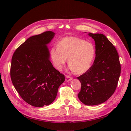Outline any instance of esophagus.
<instances>
[{"instance_id":"obj_1","label":"esophagus","mask_w":131,"mask_h":131,"mask_svg":"<svg viewBox=\"0 0 131 131\" xmlns=\"http://www.w3.org/2000/svg\"><path fill=\"white\" fill-rule=\"evenodd\" d=\"M72 79H73V78L69 76H66V81L67 82L70 81L71 80H72Z\"/></svg>"}]
</instances>
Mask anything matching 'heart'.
<instances>
[{
  "label": "heart",
  "instance_id": "b5f03b06",
  "mask_svg": "<svg viewBox=\"0 0 131 131\" xmlns=\"http://www.w3.org/2000/svg\"><path fill=\"white\" fill-rule=\"evenodd\" d=\"M50 55L54 67L61 70L68 57L69 68L73 72L85 73L92 66L96 49L92 42L75 37H67L52 47Z\"/></svg>",
  "mask_w": 131,
  "mask_h": 131
}]
</instances>
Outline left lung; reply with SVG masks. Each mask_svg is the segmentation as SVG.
<instances>
[{
    "mask_svg": "<svg viewBox=\"0 0 131 131\" xmlns=\"http://www.w3.org/2000/svg\"><path fill=\"white\" fill-rule=\"evenodd\" d=\"M88 35L94 41L96 57L88 72L78 77L81 84L78 96L84 104L95 105L104 103L114 93L121 65L115 47L104 35L91 33Z\"/></svg>",
    "mask_w": 131,
    "mask_h": 131,
    "instance_id": "left-lung-1",
    "label": "left lung"
}]
</instances>
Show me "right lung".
I'll return each instance as SVG.
<instances>
[{
	"label": "right lung",
	"mask_w": 131,
	"mask_h": 131,
	"mask_svg": "<svg viewBox=\"0 0 131 131\" xmlns=\"http://www.w3.org/2000/svg\"><path fill=\"white\" fill-rule=\"evenodd\" d=\"M54 35L47 31L29 37L12 57L10 75L13 85L23 100L35 107L52 103L65 80L64 75L50 61L47 45Z\"/></svg>",
	"instance_id": "add662e5"
}]
</instances>
